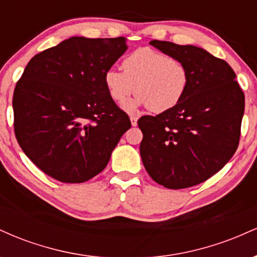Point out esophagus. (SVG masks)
I'll return each instance as SVG.
<instances>
[{
    "instance_id": "34e87169",
    "label": "esophagus",
    "mask_w": 257,
    "mask_h": 257,
    "mask_svg": "<svg viewBox=\"0 0 257 257\" xmlns=\"http://www.w3.org/2000/svg\"><path fill=\"white\" fill-rule=\"evenodd\" d=\"M131 123H132L133 126H137L138 125V118H137V117L131 116Z\"/></svg>"
}]
</instances>
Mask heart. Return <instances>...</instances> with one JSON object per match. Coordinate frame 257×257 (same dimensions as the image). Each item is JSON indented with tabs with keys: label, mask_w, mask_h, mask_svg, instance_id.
Segmentation results:
<instances>
[{
	"label": "heart",
	"mask_w": 257,
	"mask_h": 257,
	"mask_svg": "<svg viewBox=\"0 0 257 257\" xmlns=\"http://www.w3.org/2000/svg\"><path fill=\"white\" fill-rule=\"evenodd\" d=\"M122 71L110 69L104 83L112 101L123 104L133 93L135 99L126 102L124 110L134 113L147 106L155 113H163L181 101L188 85V72L184 63L155 49L139 48L122 63Z\"/></svg>",
	"instance_id": "heart-1"
}]
</instances>
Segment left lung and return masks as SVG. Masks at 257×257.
<instances>
[{
    "instance_id": "8db88e82",
    "label": "left lung",
    "mask_w": 257,
    "mask_h": 257,
    "mask_svg": "<svg viewBox=\"0 0 257 257\" xmlns=\"http://www.w3.org/2000/svg\"><path fill=\"white\" fill-rule=\"evenodd\" d=\"M151 46L187 69L184 98L172 110L138 120L140 156L149 175L172 190L192 187L216 174L234 155L244 93L225 60L199 47L153 40Z\"/></svg>"
}]
</instances>
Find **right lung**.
<instances>
[{"label":"right lung","instance_id":"add662e5","mask_svg":"<svg viewBox=\"0 0 257 257\" xmlns=\"http://www.w3.org/2000/svg\"><path fill=\"white\" fill-rule=\"evenodd\" d=\"M124 37H70L26 65L13 95L14 132L36 166L67 184L105 169L132 126L112 101L104 76L128 49Z\"/></svg>","mask_w":257,"mask_h":257}]
</instances>
